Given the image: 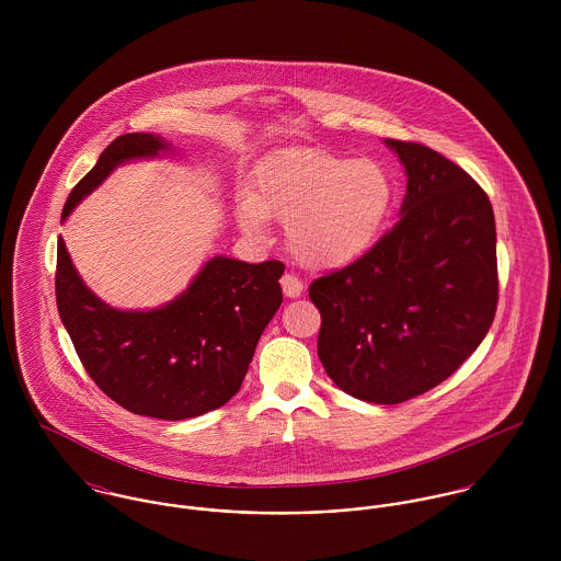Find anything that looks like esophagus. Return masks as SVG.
Wrapping results in <instances>:
<instances>
[{
    "label": "esophagus",
    "mask_w": 561,
    "mask_h": 561,
    "mask_svg": "<svg viewBox=\"0 0 561 561\" xmlns=\"http://www.w3.org/2000/svg\"><path fill=\"white\" fill-rule=\"evenodd\" d=\"M280 287H283V294H285L287 298H300V294H302V289H305L302 280H300L296 274H289V272L283 274Z\"/></svg>",
    "instance_id": "obj_1"
}]
</instances>
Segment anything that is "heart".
Wrapping results in <instances>:
<instances>
[{
	"label": "heart",
	"mask_w": 561,
	"mask_h": 561,
	"mask_svg": "<svg viewBox=\"0 0 561 561\" xmlns=\"http://www.w3.org/2000/svg\"><path fill=\"white\" fill-rule=\"evenodd\" d=\"M393 194L380 161L291 151L259 170L238 218L250 236H261L265 220L285 222L289 248L305 265L336 267L371 248Z\"/></svg>",
	"instance_id": "heart-1"
}]
</instances>
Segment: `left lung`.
I'll return each instance as SVG.
<instances>
[{
	"mask_svg": "<svg viewBox=\"0 0 561 561\" xmlns=\"http://www.w3.org/2000/svg\"><path fill=\"white\" fill-rule=\"evenodd\" d=\"M408 176L400 222L311 283L318 356L352 398L400 403L447 380L494 320L496 231L480 185L440 153L385 140Z\"/></svg>",
	"mask_w": 561,
	"mask_h": 561,
	"instance_id": "8db88e82",
	"label": "left lung"
}]
</instances>
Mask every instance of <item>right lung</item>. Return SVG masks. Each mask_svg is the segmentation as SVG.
Wrapping results in <instances>:
<instances>
[{
	"label": "right lung",
	"mask_w": 561,
	"mask_h": 561,
	"mask_svg": "<svg viewBox=\"0 0 561 561\" xmlns=\"http://www.w3.org/2000/svg\"><path fill=\"white\" fill-rule=\"evenodd\" d=\"M174 153L156 134L116 138L73 187L62 222L118 165ZM280 261L211 256L170 302L125 311L103 302L58 238L56 298L81 365L129 412L181 421L216 410L240 391L259 336L283 302Z\"/></svg>",
	"instance_id": "obj_1"
}]
</instances>
